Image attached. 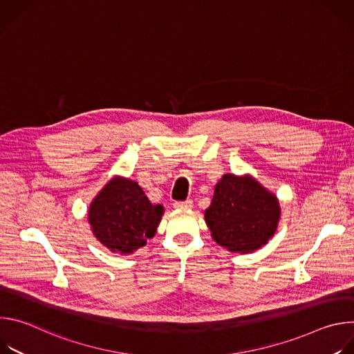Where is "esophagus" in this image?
<instances>
[{
	"mask_svg": "<svg viewBox=\"0 0 354 354\" xmlns=\"http://www.w3.org/2000/svg\"><path fill=\"white\" fill-rule=\"evenodd\" d=\"M192 206H193L192 200L175 201V203H174V207H175V209H178V210H189V209H192Z\"/></svg>",
	"mask_w": 354,
	"mask_h": 354,
	"instance_id": "1",
	"label": "esophagus"
}]
</instances>
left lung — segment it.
<instances>
[{"label":"left lung","instance_id":"8db88e82","mask_svg":"<svg viewBox=\"0 0 354 354\" xmlns=\"http://www.w3.org/2000/svg\"><path fill=\"white\" fill-rule=\"evenodd\" d=\"M205 218L220 246L249 254L266 245L276 232L280 205L255 178L225 174L216 185Z\"/></svg>","mask_w":354,"mask_h":354}]
</instances>
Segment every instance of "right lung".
<instances>
[{"label": "right lung", "mask_w": 354, "mask_h": 354, "mask_svg": "<svg viewBox=\"0 0 354 354\" xmlns=\"http://www.w3.org/2000/svg\"><path fill=\"white\" fill-rule=\"evenodd\" d=\"M164 207L151 203L137 182L116 176L92 200L88 221L100 243L129 255L156 235Z\"/></svg>", "instance_id": "add662e5"}]
</instances>
